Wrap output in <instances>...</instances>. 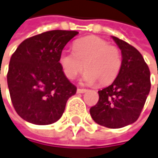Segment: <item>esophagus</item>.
Returning a JSON list of instances; mask_svg holds the SVG:
<instances>
[{
    "mask_svg": "<svg viewBox=\"0 0 158 158\" xmlns=\"http://www.w3.org/2000/svg\"><path fill=\"white\" fill-rule=\"evenodd\" d=\"M86 91H87L86 89H81V88H78V89L77 90V94H84Z\"/></svg>",
    "mask_w": 158,
    "mask_h": 158,
    "instance_id": "esophagus-1",
    "label": "esophagus"
}]
</instances>
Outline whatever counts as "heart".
I'll return each instance as SVG.
<instances>
[{
    "label": "heart",
    "instance_id": "1",
    "mask_svg": "<svg viewBox=\"0 0 158 158\" xmlns=\"http://www.w3.org/2000/svg\"><path fill=\"white\" fill-rule=\"evenodd\" d=\"M74 51L64 50L59 57V64L64 74L69 80L82 72L85 84L100 85L112 82L120 72L122 56L120 49L97 36H87L75 41Z\"/></svg>",
    "mask_w": 158,
    "mask_h": 158
}]
</instances>
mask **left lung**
Wrapping results in <instances>:
<instances>
[{
	"label": "left lung",
	"mask_w": 158,
	"mask_h": 158,
	"mask_svg": "<svg viewBox=\"0 0 158 158\" xmlns=\"http://www.w3.org/2000/svg\"><path fill=\"white\" fill-rule=\"evenodd\" d=\"M122 53V66L117 77L98 91L99 100L90 109L93 120L109 128H121L135 123L151 89L150 70L139 51L111 36Z\"/></svg>",
	"instance_id": "8db88e82"
}]
</instances>
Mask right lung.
<instances>
[{
  "mask_svg": "<svg viewBox=\"0 0 158 158\" xmlns=\"http://www.w3.org/2000/svg\"><path fill=\"white\" fill-rule=\"evenodd\" d=\"M76 31L54 30L24 40L10 59L7 84L17 113L33 125L57 122L77 92L59 64Z\"/></svg>",
  "mask_w": 158,
  "mask_h": 158,
  "instance_id": "1",
  "label": "right lung"
}]
</instances>
